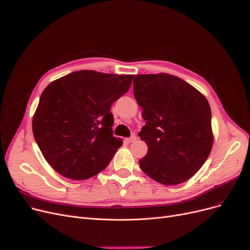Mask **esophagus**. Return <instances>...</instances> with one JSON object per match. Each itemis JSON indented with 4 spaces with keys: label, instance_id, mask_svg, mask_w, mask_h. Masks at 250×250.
Instances as JSON below:
<instances>
[{
    "label": "esophagus",
    "instance_id": "1",
    "mask_svg": "<svg viewBox=\"0 0 250 250\" xmlns=\"http://www.w3.org/2000/svg\"><path fill=\"white\" fill-rule=\"evenodd\" d=\"M135 141H136V136L135 135H132L131 137H129V138H125V142L128 143V144H131V143H133Z\"/></svg>",
    "mask_w": 250,
    "mask_h": 250
}]
</instances>
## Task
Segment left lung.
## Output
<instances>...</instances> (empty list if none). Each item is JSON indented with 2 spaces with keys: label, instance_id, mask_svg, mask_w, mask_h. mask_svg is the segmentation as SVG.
I'll return each instance as SVG.
<instances>
[{
  "label": "left lung",
  "instance_id": "left-lung-1",
  "mask_svg": "<svg viewBox=\"0 0 250 250\" xmlns=\"http://www.w3.org/2000/svg\"><path fill=\"white\" fill-rule=\"evenodd\" d=\"M133 94L146 125L138 133L147 146L142 170L165 186L191 178L211 152V109L206 97L169 74L136 75Z\"/></svg>",
  "mask_w": 250,
  "mask_h": 250
}]
</instances>
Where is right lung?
<instances>
[{"instance_id": "right-lung-1", "label": "right lung", "mask_w": 250, "mask_h": 250, "mask_svg": "<svg viewBox=\"0 0 250 250\" xmlns=\"http://www.w3.org/2000/svg\"><path fill=\"white\" fill-rule=\"evenodd\" d=\"M132 75L78 71L50 83L33 117V133L54 170L82 181L101 172L123 145L113 135L112 104Z\"/></svg>"}]
</instances>
